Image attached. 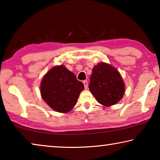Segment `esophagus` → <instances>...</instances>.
Segmentation results:
<instances>
[{"label": "esophagus", "instance_id": "esophagus-1", "mask_svg": "<svg viewBox=\"0 0 160 160\" xmlns=\"http://www.w3.org/2000/svg\"><path fill=\"white\" fill-rule=\"evenodd\" d=\"M83 84H84V86H85V89H88V82L87 80H84L83 81Z\"/></svg>", "mask_w": 160, "mask_h": 160}]
</instances>
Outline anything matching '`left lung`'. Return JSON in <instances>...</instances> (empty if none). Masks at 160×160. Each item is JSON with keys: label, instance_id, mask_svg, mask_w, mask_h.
I'll return each instance as SVG.
<instances>
[{"label": "left lung", "instance_id": "8db88e82", "mask_svg": "<svg viewBox=\"0 0 160 160\" xmlns=\"http://www.w3.org/2000/svg\"><path fill=\"white\" fill-rule=\"evenodd\" d=\"M89 89L99 104L111 107L122 99L125 93V84L117 69L102 62L92 68Z\"/></svg>", "mask_w": 160, "mask_h": 160}]
</instances>
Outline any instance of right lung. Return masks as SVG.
Listing matches in <instances>:
<instances>
[{
	"label": "right lung",
	"instance_id": "obj_1",
	"mask_svg": "<svg viewBox=\"0 0 160 160\" xmlns=\"http://www.w3.org/2000/svg\"><path fill=\"white\" fill-rule=\"evenodd\" d=\"M84 85L63 65L54 66L44 75L40 84L42 99L51 109L68 113L78 102Z\"/></svg>",
	"mask_w": 160,
	"mask_h": 160
}]
</instances>
